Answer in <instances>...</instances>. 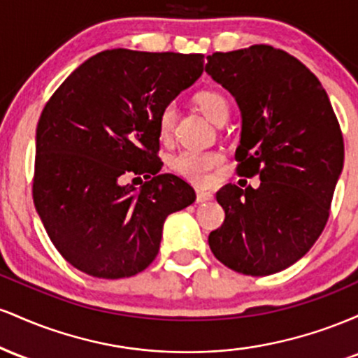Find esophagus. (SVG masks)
I'll list each match as a JSON object with an SVG mask.
<instances>
[{
    "label": "esophagus",
    "instance_id": "esophagus-1",
    "mask_svg": "<svg viewBox=\"0 0 358 358\" xmlns=\"http://www.w3.org/2000/svg\"><path fill=\"white\" fill-rule=\"evenodd\" d=\"M213 199V193L205 188H196V202H208Z\"/></svg>",
    "mask_w": 358,
    "mask_h": 358
}]
</instances>
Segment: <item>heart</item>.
I'll return each instance as SVG.
<instances>
[{"mask_svg": "<svg viewBox=\"0 0 358 358\" xmlns=\"http://www.w3.org/2000/svg\"><path fill=\"white\" fill-rule=\"evenodd\" d=\"M196 104L205 114V117L212 122H215L222 116H229V102L219 92H212V90L200 92L196 96ZM175 121L176 106L166 104L158 119V131L162 139H168L171 136ZM220 163L222 155L217 153V151L185 150L171 158L170 166L176 175L183 176L185 180H190L193 183H205L212 171L217 166H220Z\"/></svg>", "mask_w": 358, "mask_h": 358, "instance_id": "b5f03b06", "label": "heart"}]
</instances>
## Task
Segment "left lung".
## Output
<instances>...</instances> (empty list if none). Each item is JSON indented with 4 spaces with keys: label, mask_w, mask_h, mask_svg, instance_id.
<instances>
[{
    "label": "left lung",
    "mask_w": 358,
    "mask_h": 358,
    "mask_svg": "<svg viewBox=\"0 0 358 358\" xmlns=\"http://www.w3.org/2000/svg\"><path fill=\"white\" fill-rule=\"evenodd\" d=\"M205 72L241 110L237 173L259 175L245 190L225 185V220L208 236L213 256L248 276L299 261L327 225L343 170V138L323 85L306 65L269 45L207 57Z\"/></svg>",
    "instance_id": "left-lung-1"
}]
</instances>
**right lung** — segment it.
<instances>
[{"mask_svg":"<svg viewBox=\"0 0 358 358\" xmlns=\"http://www.w3.org/2000/svg\"><path fill=\"white\" fill-rule=\"evenodd\" d=\"M202 53L114 48L90 57L45 106L35 138L34 202L45 231L73 268L129 278L159 250L170 213L195 192L159 173L158 119L202 76ZM126 174L150 180L138 189Z\"/></svg>","mask_w":358,"mask_h":358,"instance_id":"obj_1","label":"right lung"}]
</instances>
